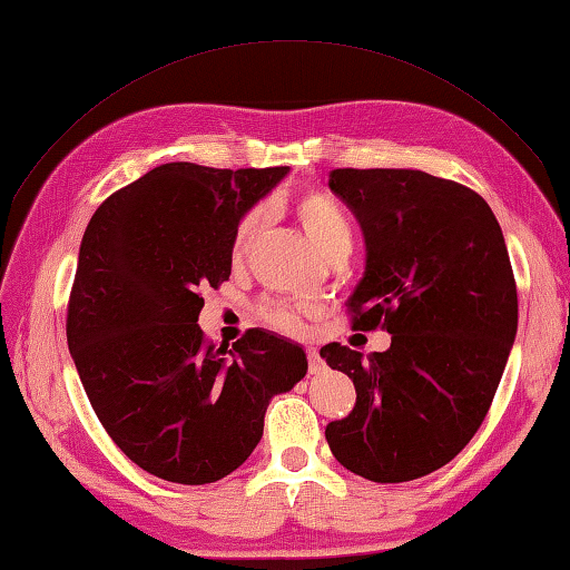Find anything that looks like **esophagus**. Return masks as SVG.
Wrapping results in <instances>:
<instances>
[{
    "label": "esophagus",
    "mask_w": 570,
    "mask_h": 570,
    "mask_svg": "<svg viewBox=\"0 0 570 570\" xmlns=\"http://www.w3.org/2000/svg\"><path fill=\"white\" fill-rule=\"evenodd\" d=\"M307 360H309V372L312 374H322L326 370L322 355H318L316 348H307Z\"/></svg>",
    "instance_id": "obj_1"
}]
</instances>
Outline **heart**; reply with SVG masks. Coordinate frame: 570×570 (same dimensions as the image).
I'll list each match as a JSON object with an SVG mask.
<instances>
[{
	"label": "heart",
	"mask_w": 570,
	"mask_h": 570,
	"mask_svg": "<svg viewBox=\"0 0 570 570\" xmlns=\"http://www.w3.org/2000/svg\"><path fill=\"white\" fill-rule=\"evenodd\" d=\"M293 210L304 234H307L309 242L318 248L322 256H328L341 244H351V219L343 213V207L331 196H326V193H307V196H302L295 203ZM263 222H266V210L263 207H254V210H248L237 222L229 244V256L234 263H239L248 254V248H252L263 229ZM258 316L263 318V324L285 333H295L302 326V307H295V304L287 302H263Z\"/></svg>",
	"instance_id": "b5f03b06"
}]
</instances>
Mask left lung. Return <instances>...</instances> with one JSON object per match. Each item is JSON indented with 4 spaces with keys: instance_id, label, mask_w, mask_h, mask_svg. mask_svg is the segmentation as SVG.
<instances>
[{
    "instance_id": "1",
    "label": "left lung",
    "mask_w": 570,
    "mask_h": 570,
    "mask_svg": "<svg viewBox=\"0 0 570 570\" xmlns=\"http://www.w3.org/2000/svg\"><path fill=\"white\" fill-rule=\"evenodd\" d=\"M328 186L365 234L353 328H386L367 360L328 343L355 409L326 425L353 474L401 483L460 454L491 409L518 333V287L501 225L479 193L413 169H333Z\"/></svg>"
}]
</instances>
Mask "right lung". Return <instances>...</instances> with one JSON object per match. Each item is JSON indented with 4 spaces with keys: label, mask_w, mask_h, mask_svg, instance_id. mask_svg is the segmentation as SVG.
Instances as JSON below:
<instances>
[{
    "label": "right lung",
    "mask_w": 570,
    "mask_h": 570,
    "mask_svg": "<svg viewBox=\"0 0 570 570\" xmlns=\"http://www.w3.org/2000/svg\"><path fill=\"white\" fill-rule=\"evenodd\" d=\"M287 171L161 164L87 225L69 353L110 440L164 481L203 485L239 469L271 399L307 374L293 341L248 328L227 351L198 326L203 289L229 281L234 227Z\"/></svg>",
    "instance_id": "right-lung-1"
}]
</instances>
